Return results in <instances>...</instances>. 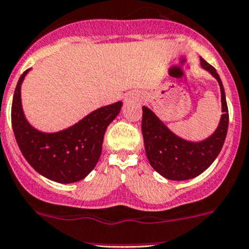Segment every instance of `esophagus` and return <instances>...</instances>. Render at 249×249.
Listing matches in <instances>:
<instances>
[{
	"label": "esophagus",
	"instance_id": "1",
	"mask_svg": "<svg viewBox=\"0 0 249 249\" xmlns=\"http://www.w3.org/2000/svg\"><path fill=\"white\" fill-rule=\"evenodd\" d=\"M128 100H130V98H128Z\"/></svg>",
	"mask_w": 249,
	"mask_h": 249
}]
</instances>
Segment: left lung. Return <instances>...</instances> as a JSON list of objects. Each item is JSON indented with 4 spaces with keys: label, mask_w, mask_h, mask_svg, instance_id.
<instances>
[{
    "label": "left lung",
    "mask_w": 249,
    "mask_h": 249,
    "mask_svg": "<svg viewBox=\"0 0 249 249\" xmlns=\"http://www.w3.org/2000/svg\"><path fill=\"white\" fill-rule=\"evenodd\" d=\"M201 65L218 80L224 112L218 128L208 139L201 142L180 139L151 110L142 107V132L147 160L155 171L171 180H186L205 172L220 152L228 133L229 109L223 83L215 69L202 58Z\"/></svg>",
    "instance_id": "left-lung-1"
}]
</instances>
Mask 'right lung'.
Returning <instances> with one entry per match:
<instances>
[{
  "label": "right lung",
  "mask_w": 249,
  "mask_h": 249,
  "mask_svg": "<svg viewBox=\"0 0 249 249\" xmlns=\"http://www.w3.org/2000/svg\"><path fill=\"white\" fill-rule=\"evenodd\" d=\"M17 83L12 103V127L18 146L35 171L56 183H75L87 177L102 155L107 125L121 111L122 103L103 107L72 127L58 133H42L28 124L23 114L20 86Z\"/></svg>",
  "instance_id": "obj_1"
}]
</instances>
